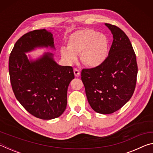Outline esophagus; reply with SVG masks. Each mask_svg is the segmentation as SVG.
Here are the masks:
<instances>
[{
    "instance_id": "obj_1",
    "label": "esophagus",
    "mask_w": 153,
    "mask_h": 153,
    "mask_svg": "<svg viewBox=\"0 0 153 153\" xmlns=\"http://www.w3.org/2000/svg\"><path fill=\"white\" fill-rule=\"evenodd\" d=\"M74 74L75 76H76V77H79V75H80V72H79V69H77L76 68H75L74 69Z\"/></svg>"
}]
</instances>
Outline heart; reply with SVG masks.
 I'll list each match as a JSON object with an SVG mask.
<instances>
[{
  "label": "heart",
  "mask_w": 153,
  "mask_h": 153,
  "mask_svg": "<svg viewBox=\"0 0 153 153\" xmlns=\"http://www.w3.org/2000/svg\"><path fill=\"white\" fill-rule=\"evenodd\" d=\"M67 48H62L61 55L68 64H73L79 55L80 61L87 67H97L104 63L108 54V42L106 36L93 30H79L73 33L67 41Z\"/></svg>",
  "instance_id": "obj_1"
}]
</instances>
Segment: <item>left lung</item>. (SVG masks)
<instances>
[{
  "mask_svg": "<svg viewBox=\"0 0 153 153\" xmlns=\"http://www.w3.org/2000/svg\"><path fill=\"white\" fill-rule=\"evenodd\" d=\"M105 25L113 37L107 58L101 65L83 69L81 78L92 109L98 113L111 114L132 97L138 65L132 46L123 31L114 25Z\"/></svg>",
  "mask_w": 153,
  "mask_h": 153,
  "instance_id": "left-lung-1",
  "label": "left lung"
}]
</instances>
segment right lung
Listing matches in <instances>:
<instances>
[{
	"label": "right lung",
	"instance_id": "right-lung-1",
	"mask_svg": "<svg viewBox=\"0 0 153 153\" xmlns=\"http://www.w3.org/2000/svg\"><path fill=\"white\" fill-rule=\"evenodd\" d=\"M55 48L53 34L45 29L25 33L16 43L9 59L13 91L27 112L42 120L59 117L67 107L69 84L74 79L72 67L61 66L53 54L45 53L29 61L25 53L38 47Z\"/></svg>",
	"mask_w": 153,
	"mask_h": 153
}]
</instances>
